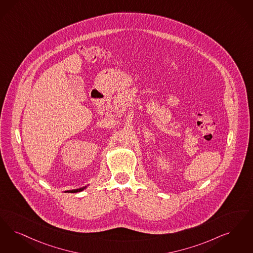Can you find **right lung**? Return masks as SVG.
Here are the masks:
<instances>
[{
	"label": "right lung",
	"mask_w": 253,
	"mask_h": 253,
	"mask_svg": "<svg viewBox=\"0 0 253 253\" xmlns=\"http://www.w3.org/2000/svg\"><path fill=\"white\" fill-rule=\"evenodd\" d=\"M87 186H84V187H81V188H78V189H73V190H68L67 192L69 193H78L82 192L83 190H84L85 188H86Z\"/></svg>",
	"instance_id": "1"
}]
</instances>
